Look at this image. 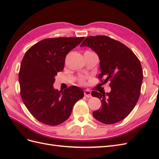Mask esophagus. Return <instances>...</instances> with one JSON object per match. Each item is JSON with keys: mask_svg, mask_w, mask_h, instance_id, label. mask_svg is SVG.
<instances>
[{"mask_svg": "<svg viewBox=\"0 0 159 159\" xmlns=\"http://www.w3.org/2000/svg\"><path fill=\"white\" fill-rule=\"evenodd\" d=\"M84 95L86 98H91L92 96H91V91L88 90V89H86L84 91Z\"/></svg>", "mask_w": 159, "mask_h": 159, "instance_id": "esophagus-1", "label": "esophagus"}]
</instances>
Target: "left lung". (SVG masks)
Wrapping results in <instances>:
<instances>
[{
  "instance_id": "1",
  "label": "left lung",
  "mask_w": 159,
  "mask_h": 159,
  "mask_svg": "<svg viewBox=\"0 0 159 159\" xmlns=\"http://www.w3.org/2000/svg\"><path fill=\"white\" fill-rule=\"evenodd\" d=\"M80 46L95 51L100 60L98 78H104L105 84L111 81L109 93H91L102 103V108L93 112V117L107 125L121 121L132 111L140 96L143 78L140 61L128 47L105 36H89Z\"/></svg>"
}]
</instances>
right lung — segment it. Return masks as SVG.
Instances as JSON below:
<instances>
[{
  "mask_svg": "<svg viewBox=\"0 0 159 159\" xmlns=\"http://www.w3.org/2000/svg\"><path fill=\"white\" fill-rule=\"evenodd\" d=\"M84 38H48L32 46L24 56L18 74L21 98L41 123L54 126L64 122L74 104L84 97L82 89L77 86L61 91L53 84L57 72L64 70L66 55Z\"/></svg>",
  "mask_w": 159,
  "mask_h": 159,
  "instance_id": "right-lung-1",
  "label": "right lung"
}]
</instances>
